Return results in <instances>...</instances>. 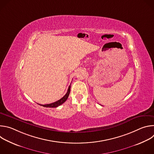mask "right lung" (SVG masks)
Listing matches in <instances>:
<instances>
[{
  "mask_svg": "<svg viewBox=\"0 0 154 154\" xmlns=\"http://www.w3.org/2000/svg\"><path fill=\"white\" fill-rule=\"evenodd\" d=\"M70 91H71V86H69L68 88V91L66 93V94L61 99H60V100L54 102V103H49V104H45V105H41V104H39L42 106H45V107H50V108H55V107H57L58 106H60V105L63 104L66 100L68 98V96L69 95V93H70Z\"/></svg>",
  "mask_w": 154,
  "mask_h": 154,
  "instance_id": "1",
  "label": "right lung"
}]
</instances>
